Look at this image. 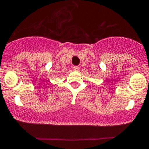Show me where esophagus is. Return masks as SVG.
Instances as JSON below:
<instances>
[{
	"label": "esophagus",
	"instance_id": "34e87169",
	"mask_svg": "<svg viewBox=\"0 0 149 149\" xmlns=\"http://www.w3.org/2000/svg\"><path fill=\"white\" fill-rule=\"evenodd\" d=\"M73 69L74 70H76V71H77V70H79V67L77 66V65H75V66L73 67Z\"/></svg>",
	"mask_w": 149,
	"mask_h": 149
}]
</instances>
